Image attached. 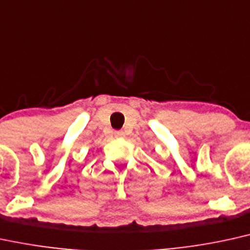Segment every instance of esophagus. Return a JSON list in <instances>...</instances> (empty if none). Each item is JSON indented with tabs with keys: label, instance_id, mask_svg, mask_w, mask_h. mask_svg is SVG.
<instances>
[{
	"label": "esophagus",
	"instance_id": "obj_1",
	"mask_svg": "<svg viewBox=\"0 0 250 250\" xmlns=\"http://www.w3.org/2000/svg\"><path fill=\"white\" fill-rule=\"evenodd\" d=\"M114 137H115V138H125V131H122V130L115 131V133H114Z\"/></svg>",
	"mask_w": 250,
	"mask_h": 250
}]
</instances>
